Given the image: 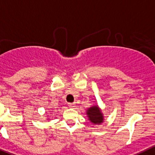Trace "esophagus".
Returning <instances> with one entry per match:
<instances>
[{"label": "esophagus", "mask_w": 155, "mask_h": 155, "mask_svg": "<svg viewBox=\"0 0 155 155\" xmlns=\"http://www.w3.org/2000/svg\"><path fill=\"white\" fill-rule=\"evenodd\" d=\"M68 107L69 108H71V109L74 108L75 104H68Z\"/></svg>", "instance_id": "esophagus-1"}]
</instances>
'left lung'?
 Returning <instances> with one entry per match:
<instances>
[{"mask_svg":"<svg viewBox=\"0 0 155 155\" xmlns=\"http://www.w3.org/2000/svg\"><path fill=\"white\" fill-rule=\"evenodd\" d=\"M88 119L94 124H101L104 122V116L98 106H93L87 110Z\"/></svg>","mask_w":155,"mask_h":155,"instance_id":"left-lung-1","label":"left lung"}]
</instances>
